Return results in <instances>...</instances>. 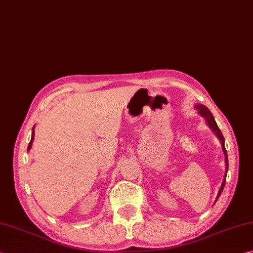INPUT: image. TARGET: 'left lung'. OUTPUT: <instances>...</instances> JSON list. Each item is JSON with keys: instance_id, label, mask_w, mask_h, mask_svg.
<instances>
[{"instance_id": "left-lung-1", "label": "left lung", "mask_w": 253, "mask_h": 253, "mask_svg": "<svg viewBox=\"0 0 253 253\" xmlns=\"http://www.w3.org/2000/svg\"><path fill=\"white\" fill-rule=\"evenodd\" d=\"M195 110L197 111V113L200 114L201 116H203L205 118V121L207 123V125H209V127L211 128V129L214 131L215 135L217 136V138H218L220 143H221V148H222V152H224L225 155V162H226V173H225V176H224V180H222V183H221V186L220 189L218 191V194H217V197H216V201L215 203L217 202V200L219 199V196L221 194L222 190H224V186H225V183H226V175H227V171H228V157H227V151H226V148H225V138L224 136H222V133L220 131V129L218 128V126H217V124L214 120V116H212V114L211 113V111L207 108L205 105H203V104H195Z\"/></svg>"}]
</instances>
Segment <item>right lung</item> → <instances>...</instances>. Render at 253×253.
I'll list each match as a JSON object with an SVG mask.
<instances>
[{
    "label": "right lung",
    "mask_w": 253,
    "mask_h": 253,
    "mask_svg": "<svg viewBox=\"0 0 253 253\" xmlns=\"http://www.w3.org/2000/svg\"><path fill=\"white\" fill-rule=\"evenodd\" d=\"M34 128H35V126L33 127V130H32V139H31V142H29V145H28V148H27V151H29V150H31V148H32V145H33V141H34V137H35V130H34Z\"/></svg>",
    "instance_id": "right-lung-1"
}]
</instances>
